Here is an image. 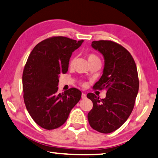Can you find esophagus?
Wrapping results in <instances>:
<instances>
[{"label":"esophagus","mask_w":158,"mask_h":158,"mask_svg":"<svg viewBox=\"0 0 158 158\" xmlns=\"http://www.w3.org/2000/svg\"><path fill=\"white\" fill-rule=\"evenodd\" d=\"M87 98V95H86V94H85V93L81 94V98L85 99V98Z\"/></svg>","instance_id":"34e87169"}]
</instances>
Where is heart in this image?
Here are the masks:
<instances>
[{"label": "heart", "mask_w": 158, "mask_h": 158, "mask_svg": "<svg viewBox=\"0 0 158 158\" xmlns=\"http://www.w3.org/2000/svg\"><path fill=\"white\" fill-rule=\"evenodd\" d=\"M87 60H88V61H89V64H91V63H93V62H95V61H100V59H99V58L96 56L95 54L88 53L87 55ZM73 61V59L71 60L70 64H72Z\"/></svg>", "instance_id": "b5f03b06"}]
</instances>
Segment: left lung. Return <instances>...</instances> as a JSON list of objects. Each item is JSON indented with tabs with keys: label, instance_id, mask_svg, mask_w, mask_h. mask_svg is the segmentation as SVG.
I'll return each mask as SVG.
<instances>
[{
	"label": "left lung",
	"instance_id": "left-lung-1",
	"mask_svg": "<svg viewBox=\"0 0 158 158\" xmlns=\"http://www.w3.org/2000/svg\"><path fill=\"white\" fill-rule=\"evenodd\" d=\"M92 47L105 60L102 77L93 88L106 89L107 93L101 100L93 93L87 94L93 102L87 118L92 129L108 134L121 127L133 110L139 91L137 69L130 52L119 44L93 41Z\"/></svg>",
	"mask_w": 158,
	"mask_h": 158
}]
</instances>
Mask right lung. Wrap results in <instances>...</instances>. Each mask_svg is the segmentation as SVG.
I'll return each mask as SVG.
<instances>
[{
	"mask_svg": "<svg viewBox=\"0 0 158 158\" xmlns=\"http://www.w3.org/2000/svg\"><path fill=\"white\" fill-rule=\"evenodd\" d=\"M84 40L52 37L33 48L22 75L27 110L37 124L51 130L62 126L71 109L80 100L81 92L71 88L58 93L59 75L68 71L72 52Z\"/></svg>",
	"mask_w": 158,
	"mask_h": 158,
	"instance_id": "right-lung-1",
	"label": "right lung"
}]
</instances>
